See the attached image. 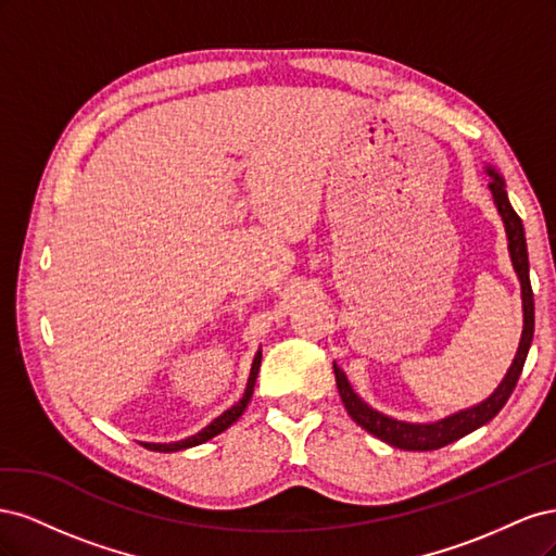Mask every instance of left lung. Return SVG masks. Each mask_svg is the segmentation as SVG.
<instances>
[{
	"label": "left lung",
	"mask_w": 556,
	"mask_h": 556,
	"mask_svg": "<svg viewBox=\"0 0 556 556\" xmlns=\"http://www.w3.org/2000/svg\"><path fill=\"white\" fill-rule=\"evenodd\" d=\"M490 176L494 178L490 182V190L494 194V204L503 217V225H506V233H508V250H510V260L515 271L519 276L521 282V306H525V331H521V341H519V350L515 355V362L510 366V371L503 378V382L498 384V390L482 401L480 406H473L468 410H462L457 415H450L441 422L433 425H408V422H399V419L387 417L374 408H368L366 403L352 392V387L345 378V374L341 371L339 366L333 364V374H336V387H339V394L343 399V406L348 410V415L355 419V422L366 429L368 433H374L376 439L390 443L399 450H410V452H427V450H439L445 447L447 443L459 441L462 435L476 431L478 427L486 425L490 419L506 406V401L510 399L515 384L521 376V368H525L529 348L533 341V290H531V280H529V252H527V237H525V225H521L519 215L515 213V208L510 206L508 201V192H506V182L494 172L486 169Z\"/></svg>",
	"instance_id": "obj_1"
}]
</instances>
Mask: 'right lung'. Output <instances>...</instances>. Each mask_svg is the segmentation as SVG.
Returning <instances> with one entry per match:
<instances>
[{
  "label": "right lung",
  "mask_w": 556,
  "mask_h": 556,
  "mask_svg": "<svg viewBox=\"0 0 556 556\" xmlns=\"http://www.w3.org/2000/svg\"><path fill=\"white\" fill-rule=\"evenodd\" d=\"M260 364H262V352H257V355H255V362H252L250 378H248V384H245V394H243V399L237 403V406H231L229 410H225L220 417H215L213 422H211L206 429H201L197 435H190V439L178 441V443H143V447H148V450H155V452H176V450H185V447L201 445V443L211 441L213 435L223 433L227 427H231V425L237 422V419L243 415V410H245V406H248V401H250V396H252V390H255V380H257V374H260Z\"/></svg>",
  "instance_id": "1"
}]
</instances>
